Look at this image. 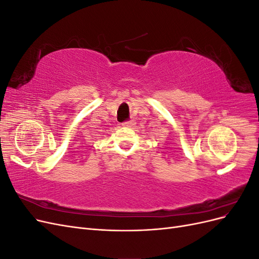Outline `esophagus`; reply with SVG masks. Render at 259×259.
I'll return each mask as SVG.
<instances>
[{
    "label": "esophagus",
    "mask_w": 259,
    "mask_h": 259,
    "mask_svg": "<svg viewBox=\"0 0 259 259\" xmlns=\"http://www.w3.org/2000/svg\"><path fill=\"white\" fill-rule=\"evenodd\" d=\"M136 124V122L134 120H130V121H125L122 125L124 127H133Z\"/></svg>",
    "instance_id": "1"
}]
</instances>
